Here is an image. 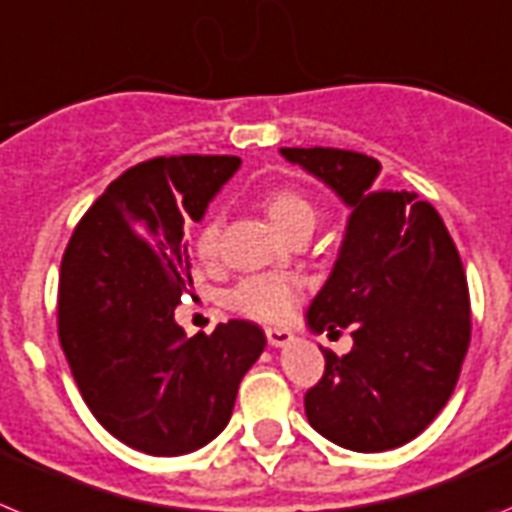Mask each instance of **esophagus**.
<instances>
[{
    "label": "esophagus",
    "mask_w": 512,
    "mask_h": 512,
    "mask_svg": "<svg viewBox=\"0 0 512 512\" xmlns=\"http://www.w3.org/2000/svg\"><path fill=\"white\" fill-rule=\"evenodd\" d=\"M265 335H268V342L273 348H286L293 342V332L281 330V327H270V330H265Z\"/></svg>",
    "instance_id": "obj_1"
}]
</instances>
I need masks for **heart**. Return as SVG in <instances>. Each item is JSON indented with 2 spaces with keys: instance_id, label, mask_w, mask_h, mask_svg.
<instances>
[{
  "instance_id": "b5f03b06",
  "label": "heart",
  "mask_w": 512,
  "mask_h": 512,
  "mask_svg": "<svg viewBox=\"0 0 512 512\" xmlns=\"http://www.w3.org/2000/svg\"><path fill=\"white\" fill-rule=\"evenodd\" d=\"M262 208H265L275 229L283 231L286 237H291L293 231L299 229L311 231L317 224L314 203L293 188L270 190L262 198ZM219 239L221 216H211L198 234V255L203 260H213L219 252ZM296 299H299V281L288 273H262L244 278L229 296L234 309L260 319H283L293 309Z\"/></svg>"
}]
</instances>
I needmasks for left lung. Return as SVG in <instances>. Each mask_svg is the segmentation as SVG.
Here are the masks:
<instances>
[{"label":"left lung","instance_id":"1","mask_svg":"<svg viewBox=\"0 0 512 512\" xmlns=\"http://www.w3.org/2000/svg\"><path fill=\"white\" fill-rule=\"evenodd\" d=\"M350 211L330 278L306 309L311 332L350 327L306 391L309 425L361 453L410 443L446 407L469 348V291L446 224L415 193L376 190L381 164L342 149H281Z\"/></svg>","mask_w":512,"mask_h":512}]
</instances>
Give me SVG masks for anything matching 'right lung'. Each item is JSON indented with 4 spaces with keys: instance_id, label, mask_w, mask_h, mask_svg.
<instances>
[{
    "instance_id": "add662e5",
    "label": "right lung",
    "mask_w": 512,
    "mask_h": 512,
    "mask_svg": "<svg viewBox=\"0 0 512 512\" xmlns=\"http://www.w3.org/2000/svg\"><path fill=\"white\" fill-rule=\"evenodd\" d=\"M239 157H159L110 182L61 260L59 340L102 428L149 456H182L229 422L242 376L268 345L252 322L185 335L175 306L193 288L185 224L239 170Z\"/></svg>"
}]
</instances>
